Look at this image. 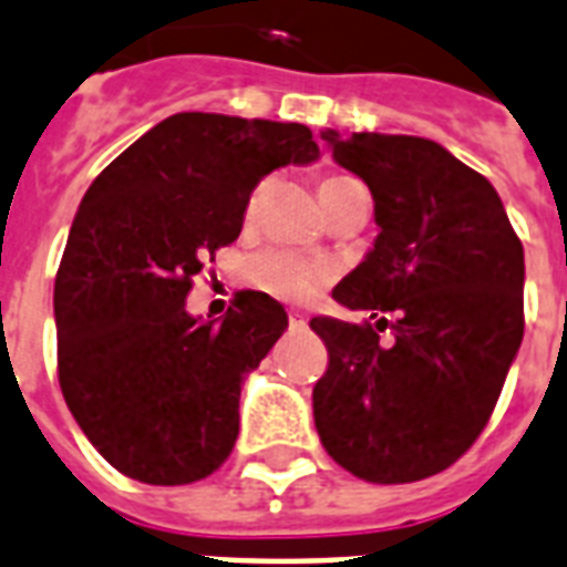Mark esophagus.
<instances>
[{"instance_id":"obj_1","label":"esophagus","mask_w":567,"mask_h":567,"mask_svg":"<svg viewBox=\"0 0 567 567\" xmlns=\"http://www.w3.org/2000/svg\"><path fill=\"white\" fill-rule=\"evenodd\" d=\"M288 323H291V329H302L308 320H306V315H299V311H288Z\"/></svg>"}]
</instances>
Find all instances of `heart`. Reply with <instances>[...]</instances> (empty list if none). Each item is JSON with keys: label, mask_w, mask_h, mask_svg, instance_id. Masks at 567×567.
Segmentation results:
<instances>
[{"label": "heart", "mask_w": 567, "mask_h": 567, "mask_svg": "<svg viewBox=\"0 0 567 567\" xmlns=\"http://www.w3.org/2000/svg\"><path fill=\"white\" fill-rule=\"evenodd\" d=\"M349 183H355V177H347V174H326L320 179V200L334 192H340ZM265 197H268V183H261L256 192H252L250 204H247V212H244V218L252 220L259 215L261 204H265ZM247 276H250V282L261 291L274 293L279 299H306L315 293V288L323 282V265H317V261L306 259V256H297V252L288 250H268L256 256V259L247 265Z\"/></svg>", "instance_id": "1"}]
</instances>
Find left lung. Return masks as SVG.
<instances>
[{"label": "left lung", "mask_w": 567, "mask_h": 567, "mask_svg": "<svg viewBox=\"0 0 567 567\" xmlns=\"http://www.w3.org/2000/svg\"><path fill=\"white\" fill-rule=\"evenodd\" d=\"M323 140L370 186L381 233L331 291L370 320H311L329 349L317 434L361 481H422L457 463L495 411L524 338V247L489 179L443 145L384 133Z\"/></svg>", "instance_id": "left-lung-1"}]
</instances>
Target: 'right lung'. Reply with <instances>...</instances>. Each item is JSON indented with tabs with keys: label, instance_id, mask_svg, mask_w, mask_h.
I'll return each mask as SVG.
<instances>
[{
	"label": "right lung",
	"instance_id": "1",
	"mask_svg": "<svg viewBox=\"0 0 567 567\" xmlns=\"http://www.w3.org/2000/svg\"><path fill=\"white\" fill-rule=\"evenodd\" d=\"M306 124L177 113L92 179L54 279L58 379L110 466L183 486L209 477L238 436V395L288 329L261 291L220 323L186 311L195 276L238 238L259 179L317 159Z\"/></svg>",
	"mask_w": 567,
	"mask_h": 567
}]
</instances>
